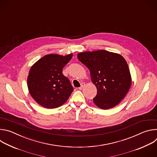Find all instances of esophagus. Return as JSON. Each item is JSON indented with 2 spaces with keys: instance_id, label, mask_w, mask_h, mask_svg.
I'll return each mask as SVG.
<instances>
[{
  "instance_id": "esophagus-1",
  "label": "esophagus",
  "mask_w": 157,
  "mask_h": 157,
  "mask_svg": "<svg viewBox=\"0 0 157 157\" xmlns=\"http://www.w3.org/2000/svg\"><path fill=\"white\" fill-rule=\"evenodd\" d=\"M85 85H86V84H85L84 82H82V83H81V86H80L78 89H79V90H81V89H82L85 86Z\"/></svg>"
}]
</instances>
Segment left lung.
Here are the masks:
<instances>
[{"label": "left lung", "mask_w": 157, "mask_h": 157, "mask_svg": "<svg viewBox=\"0 0 157 157\" xmlns=\"http://www.w3.org/2000/svg\"><path fill=\"white\" fill-rule=\"evenodd\" d=\"M78 58L89 69L98 93L94 104L102 109L113 108L127 94L132 78L127 61L120 54L100 50L78 54Z\"/></svg>", "instance_id": "8db88e82"}]
</instances>
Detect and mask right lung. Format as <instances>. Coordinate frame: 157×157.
Listing matches in <instances>:
<instances>
[{
    "mask_svg": "<svg viewBox=\"0 0 157 157\" xmlns=\"http://www.w3.org/2000/svg\"><path fill=\"white\" fill-rule=\"evenodd\" d=\"M73 57L49 54L35 63L30 70L27 86L33 99L40 105L54 109L66 102L73 91L70 80L63 73V68Z\"/></svg>",
    "mask_w": 157,
    "mask_h": 157,
    "instance_id": "right-lung-1",
    "label": "right lung"
}]
</instances>
